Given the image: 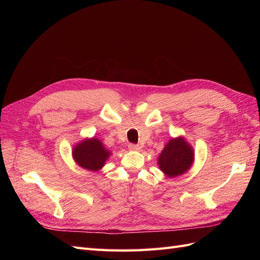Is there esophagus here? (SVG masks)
<instances>
[{"label":"esophagus","mask_w":260,"mask_h":260,"mask_svg":"<svg viewBox=\"0 0 260 260\" xmlns=\"http://www.w3.org/2000/svg\"><path fill=\"white\" fill-rule=\"evenodd\" d=\"M129 149H131V151H140V149H141V146H140V145H138V144L130 143V144H129Z\"/></svg>","instance_id":"34e87169"}]
</instances>
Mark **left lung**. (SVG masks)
<instances>
[{"mask_svg":"<svg viewBox=\"0 0 260 260\" xmlns=\"http://www.w3.org/2000/svg\"><path fill=\"white\" fill-rule=\"evenodd\" d=\"M193 149L184 139H171L158 157V165L164 174L171 178L187 171L193 162Z\"/></svg>","mask_w":260,"mask_h":260,"instance_id":"obj_1","label":"left lung"}]
</instances>
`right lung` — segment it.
I'll use <instances>...</instances> for the list:
<instances>
[{"instance_id":"obj_1","label":"right lung","mask_w":260,"mask_h":260,"mask_svg":"<svg viewBox=\"0 0 260 260\" xmlns=\"http://www.w3.org/2000/svg\"><path fill=\"white\" fill-rule=\"evenodd\" d=\"M111 155L98 139H91L76 145L73 152L76 162L84 169L96 171L104 166Z\"/></svg>"}]
</instances>
